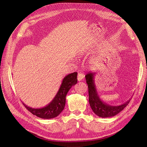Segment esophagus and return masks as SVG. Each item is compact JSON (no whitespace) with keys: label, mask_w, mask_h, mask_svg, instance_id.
Returning <instances> with one entry per match:
<instances>
[{"label":"esophagus","mask_w":147,"mask_h":147,"mask_svg":"<svg viewBox=\"0 0 147 147\" xmlns=\"http://www.w3.org/2000/svg\"><path fill=\"white\" fill-rule=\"evenodd\" d=\"M84 76H85V75H84L83 74L78 73V77H77L78 80L79 82H80V81H82L84 78Z\"/></svg>","instance_id":"esophagus-1"}]
</instances>
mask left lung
Returning a JSON list of instances; mask_svg holds the SVG:
<instances>
[{"label": "left lung", "mask_w": 147, "mask_h": 147, "mask_svg": "<svg viewBox=\"0 0 147 147\" xmlns=\"http://www.w3.org/2000/svg\"><path fill=\"white\" fill-rule=\"evenodd\" d=\"M95 73H90L85 76L86 82L88 85L89 103L93 112L99 117H110L117 115L125 108L129 104V100L123 104L112 106L105 104L100 98L94 83Z\"/></svg>", "instance_id": "obj_1"}]
</instances>
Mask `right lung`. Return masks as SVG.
<instances>
[{
	"label": "right lung",
	"mask_w": 147,
	"mask_h": 147,
	"mask_svg": "<svg viewBox=\"0 0 147 147\" xmlns=\"http://www.w3.org/2000/svg\"><path fill=\"white\" fill-rule=\"evenodd\" d=\"M77 74L78 73L74 72L64 78L57 94L54 99L45 107L35 109L30 107L23 104L24 107L33 115L42 119H52L58 116L65 107V96L69 90L77 83Z\"/></svg>",
	"instance_id": "1"
}]
</instances>
